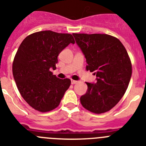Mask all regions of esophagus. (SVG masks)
Segmentation results:
<instances>
[{
	"mask_svg": "<svg viewBox=\"0 0 146 146\" xmlns=\"http://www.w3.org/2000/svg\"><path fill=\"white\" fill-rule=\"evenodd\" d=\"M76 83H78V81H75V80H71V84H75Z\"/></svg>",
	"mask_w": 146,
	"mask_h": 146,
	"instance_id": "34e87169",
	"label": "esophagus"
}]
</instances>
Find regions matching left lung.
<instances>
[{"label": "left lung", "instance_id": "1", "mask_svg": "<svg viewBox=\"0 0 146 146\" xmlns=\"http://www.w3.org/2000/svg\"><path fill=\"white\" fill-rule=\"evenodd\" d=\"M84 55L86 70L94 72L96 83H88L81 105L94 113L110 111L124 96L132 76V64L125 47L106 34L73 33Z\"/></svg>", "mask_w": 146, "mask_h": 146}]
</instances>
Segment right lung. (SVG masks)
<instances>
[{"mask_svg": "<svg viewBox=\"0 0 146 146\" xmlns=\"http://www.w3.org/2000/svg\"><path fill=\"white\" fill-rule=\"evenodd\" d=\"M70 44H75L71 34L44 31L28 35L19 46L13 76L22 97L35 110L56 108L70 86L69 78L60 79L50 71L56 69L59 54Z\"/></svg>", "mask_w": 146, "mask_h": 146, "instance_id": "add662e5", "label": "right lung"}]
</instances>
